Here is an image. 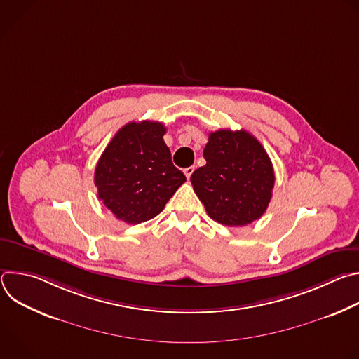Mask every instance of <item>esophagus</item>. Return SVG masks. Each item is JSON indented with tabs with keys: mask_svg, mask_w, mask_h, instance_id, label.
<instances>
[{
	"mask_svg": "<svg viewBox=\"0 0 359 359\" xmlns=\"http://www.w3.org/2000/svg\"><path fill=\"white\" fill-rule=\"evenodd\" d=\"M183 172H184V175H186V177H187V179H190V176H191V175H193V172H194V166H190V168H186V169H184V170H183Z\"/></svg>",
	"mask_w": 359,
	"mask_h": 359,
	"instance_id": "obj_1",
	"label": "esophagus"
}]
</instances>
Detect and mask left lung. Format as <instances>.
<instances>
[{"label":"left lung","instance_id":"left-lung-1","mask_svg":"<svg viewBox=\"0 0 359 359\" xmlns=\"http://www.w3.org/2000/svg\"><path fill=\"white\" fill-rule=\"evenodd\" d=\"M206 165L190 182L208 215L224 226H247L269 208L274 169L262 143L245 130L220 129L203 150Z\"/></svg>","mask_w":359,"mask_h":359}]
</instances>
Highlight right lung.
Returning <instances> with one entry per match:
<instances>
[{"mask_svg":"<svg viewBox=\"0 0 359 359\" xmlns=\"http://www.w3.org/2000/svg\"><path fill=\"white\" fill-rule=\"evenodd\" d=\"M161 122L125 125L102 153L95 169L97 197L128 224L156 217L186 182L172 163Z\"/></svg>","mask_w":359,"mask_h":359,"instance_id":"right-lung-1","label":"right lung"}]
</instances>
